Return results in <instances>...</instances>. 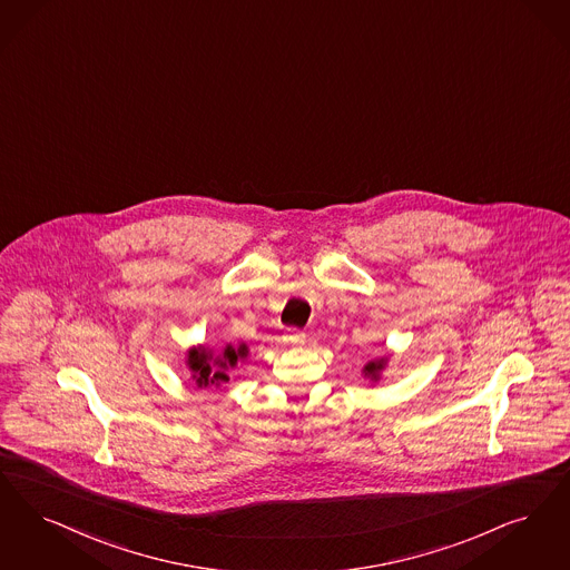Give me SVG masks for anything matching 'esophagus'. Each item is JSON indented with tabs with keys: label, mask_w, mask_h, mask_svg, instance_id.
<instances>
[{
	"label": "esophagus",
	"mask_w": 570,
	"mask_h": 570,
	"mask_svg": "<svg viewBox=\"0 0 570 570\" xmlns=\"http://www.w3.org/2000/svg\"><path fill=\"white\" fill-rule=\"evenodd\" d=\"M284 342L291 343V345H298V343L305 342V333L298 331V328H288L286 335H284Z\"/></svg>",
	"instance_id": "esophagus-1"
}]
</instances>
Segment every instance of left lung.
<instances>
[{"instance_id": "8db88e82", "label": "left lung", "mask_w": 570, "mask_h": 570, "mask_svg": "<svg viewBox=\"0 0 570 570\" xmlns=\"http://www.w3.org/2000/svg\"><path fill=\"white\" fill-rule=\"evenodd\" d=\"M384 363H386V361H384V358H382V361H371V363H368V365L365 366L366 375H371V377H373V380H377V375H380V371H382V368H384Z\"/></svg>"}]
</instances>
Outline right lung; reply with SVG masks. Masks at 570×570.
Instances as JSON below:
<instances>
[{
	"mask_svg": "<svg viewBox=\"0 0 570 570\" xmlns=\"http://www.w3.org/2000/svg\"><path fill=\"white\" fill-rule=\"evenodd\" d=\"M246 352V345H239L237 350L227 345L223 356L214 358L205 347H202L188 354V365L195 371V380L199 386H223L228 382V366L237 365V358H244Z\"/></svg>",
	"mask_w": 570,
	"mask_h": 570,
	"instance_id": "1",
	"label": "right lung"
}]
</instances>
